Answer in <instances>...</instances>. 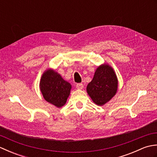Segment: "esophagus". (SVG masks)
<instances>
[{
    "instance_id": "34e87169",
    "label": "esophagus",
    "mask_w": 157,
    "mask_h": 157,
    "mask_svg": "<svg viewBox=\"0 0 157 157\" xmlns=\"http://www.w3.org/2000/svg\"><path fill=\"white\" fill-rule=\"evenodd\" d=\"M76 88L79 90H82L83 88H84V85L81 84V83H79V84H76Z\"/></svg>"
}]
</instances>
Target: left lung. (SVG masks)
Here are the masks:
<instances>
[{
    "label": "left lung",
    "mask_w": 157,
    "mask_h": 157,
    "mask_svg": "<svg viewBox=\"0 0 157 157\" xmlns=\"http://www.w3.org/2000/svg\"><path fill=\"white\" fill-rule=\"evenodd\" d=\"M117 86L118 80L114 70L110 65L103 64L96 69L86 90L93 102L102 106L115 95Z\"/></svg>",
    "instance_id": "left-lung-1"
}]
</instances>
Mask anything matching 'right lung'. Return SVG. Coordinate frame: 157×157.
<instances>
[{
    "mask_svg": "<svg viewBox=\"0 0 157 157\" xmlns=\"http://www.w3.org/2000/svg\"><path fill=\"white\" fill-rule=\"evenodd\" d=\"M40 89L46 101L60 108L66 103L71 85L64 80L57 72L49 69L42 75Z\"/></svg>",
    "mask_w": 157,
    "mask_h": 157,
    "instance_id": "obj_1",
    "label": "right lung"
}]
</instances>
